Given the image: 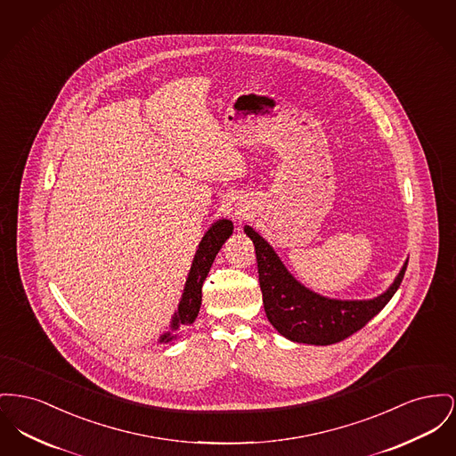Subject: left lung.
<instances>
[{
    "label": "left lung",
    "instance_id": "8db88e82",
    "mask_svg": "<svg viewBox=\"0 0 456 456\" xmlns=\"http://www.w3.org/2000/svg\"><path fill=\"white\" fill-rule=\"evenodd\" d=\"M253 241L258 281L267 319L284 338L306 345H334L345 341L387 305L398 291L406 265L395 284L370 301H339L315 295L303 288L284 268L273 249L251 227H244Z\"/></svg>",
    "mask_w": 456,
    "mask_h": 456
}]
</instances>
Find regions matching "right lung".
Listing matches in <instances>:
<instances>
[{"instance_id": "1", "label": "right lung", "mask_w": 456, "mask_h": 456, "mask_svg": "<svg viewBox=\"0 0 456 456\" xmlns=\"http://www.w3.org/2000/svg\"><path fill=\"white\" fill-rule=\"evenodd\" d=\"M232 234V222L229 220H218L214 225L208 229V232L205 234V238L200 242V248L194 255L192 260V267L189 270L188 281H186V288L183 293V299L179 303L177 314L172 321V329L177 327H186L196 321L200 306H201V289H203V282L210 272V267L214 264L215 256L218 253V249L222 248V244L227 241V238ZM172 336L165 334L161 338V341H170Z\"/></svg>"}]
</instances>
